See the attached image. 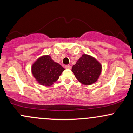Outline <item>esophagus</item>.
Returning a JSON list of instances; mask_svg holds the SVG:
<instances>
[{
  "instance_id": "34e87169",
  "label": "esophagus",
  "mask_w": 133,
  "mask_h": 133,
  "mask_svg": "<svg viewBox=\"0 0 133 133\" xmlns=\"http://www.w3.org/2000/svg\"><path fill=\"white\" fill-rule=\"evenodd\" d=\"M65 68L66 69H70L71 68V67L70 65H65Z\"/></svg>"
}]
</instances>
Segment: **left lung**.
<instances>
[{
  "instance_id": "left-lung-1",
  "label": "left lung",
  "mask_w": 133,
  "mask_h": 133,
  "mask_svg": "<svg viewBox=\"0 0 133 133\" xmlns=\"http://www.w3.org/2000/svg\"><path fill=\"white\" fill-rule=\"evenodd\" d=\"M102 65L94 57L83 54L72 68L76 79L84 85H91L97 81L101 73Z\"/></svg>"
}]
</instances>
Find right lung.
<instances>
[{
    "mask_svg": "<svg viewBox=\"0 0 133 133\" xmlns=\"http://www.w3.org/2000/svg\"><path fill=\"white\" fill-rule=\"evenodd\" d=\"M31 69L33 76L41 85L51 86L57 81L65 69L47 55L37 59Z\"/></svg>",
    "mask_w": 133,
    "mask_h": 133,
    "instance_id": "1",
    "label": "right lung"
}]
</instances>
